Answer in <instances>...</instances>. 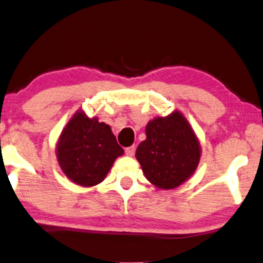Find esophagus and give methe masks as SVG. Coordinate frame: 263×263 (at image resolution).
Segmentation results:
<instances>
[{"label": "esophagus", "mask_w": 263, "mask_h": 263, "mask_svg": "<svg viewBox=\"0 0 263 263\" xmlns=\"http://www.w3.org/2000/svg\"><path fill=\"white\" fill-rule=\"evenodd\" d=\"M135 151H136L135 145H131V146H128V147H126V149H125V153H126L127 156H133V155H135Z\"/></svg>", "instance_id": "1"}]
</instances>
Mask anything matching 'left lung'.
Returning <instances> with one entry per match:
<instances>
[{"instance_id": "left-lung-1", "label": "left lung", "mask_w": 263, "mask_h": 263, "mask_svg": "<svg viewBox=\"0 0 263 263\" xmlns=\"http://www.w3.org/2000/svg\"><path fill=\"white\" fill-rule=\"evenodd\" d=\"M146 139L137 147L136 157L151 183L172 190L195 172L200 160V145L182 114L174 112L149 121Z\"/></svg>"}]
</instances>
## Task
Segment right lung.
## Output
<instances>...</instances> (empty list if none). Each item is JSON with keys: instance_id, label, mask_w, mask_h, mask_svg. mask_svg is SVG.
<instances>
[{"instance_id": "obj_1", "label": "right lung", "mask_w": 263, "mask_h": 263, "mask_svg": "<svg viewBox=\"0 0 263 263\" xmlns=\"http://www.w3.org/2000/svg\"><path fill=\"white\" fill-rule=\"evenodd\" d=\"M124 154L108 125L77 112L57 144V158L63 173L80 186L102 182L116 161Z\"/></svg>"}]
</instances>
